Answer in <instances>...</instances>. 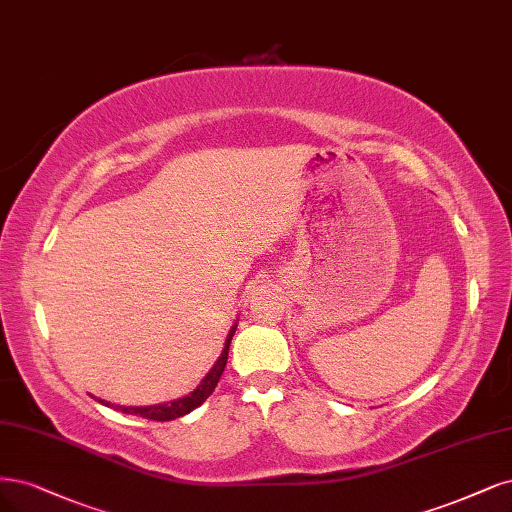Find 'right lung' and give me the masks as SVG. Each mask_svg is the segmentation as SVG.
Returning <instances> with one entry per match:
<instances>
[{
	"label": "right lung",
	"instance_id": "add662e5",
	"mask_svg": "<svg viewBox=\"0 0 512 512\" xmlns=\"http://www.w3.org/2000/svg\"><path fill=\"white\" fill-rule=\"evenodd\" d=\"M235 328L237 326H233L231 334H228L224 351L220 354L218 362L214 364V368L209 370L207 377L201 381V385L197 387L195 392H190L188 396H184L180 400L167 402V404H154V407H116V409L122 411V413H127V415H139V417L152 419V421H171V419H178V417H182L190 411H195L197 407H201V404L211 396V392L216 390V385H218V381L224 373V366H226V360H228V347H231V339L235 334ZM99 402H103V400H99ZM103 404H108V407H110V402H103Z\"/></svg>",
	"mask_w": 512,
	"mask_h": 512
}]
</instances>
